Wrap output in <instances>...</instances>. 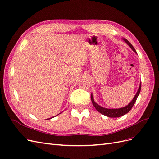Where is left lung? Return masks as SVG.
I'll list each match as a JSON object with an SVG mask.
<instances>
[{"label":"left lung","instance_id":"obj_1","mask_svg":"<svg viewBox=\"0 0 159 159\" xmlns=\"http://www.w3.org/2000/svg\"><path fill=\"white\" fill-rule=\"evenodd\" d=\"M123 40L125 42L127 45L131 48L132 49V50L135 53V54H137V53L135 50V49L134 48V47L132 46V44L130 43L127 39L125 38H123ZM141 82L140 83V85H139V89L137 90V92L134 95V97L133 98V99H132V101L131 102H130L127 105H126L125 107H123L121 108H118V109H107V108H105L103 107L102 106H100L99 105H98L97 103H96L94 99H93V94L91 93V102H92V103L93 105V106L95 107V108L97 109V111L98 112H99L100 113L103 114L105 116H107L109 117H112V118H115V117H121L123 115H125L126 113H127L130 110H131L133 107V106L134 105V103L136 102V100L137 98L139 96V93H140V91H141Z\"/></svg>","mask_w":159,"mask_h":159}]
</instances>
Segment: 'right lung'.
I'll return each mask as SVG.
<instances>
[{
  "mask_svg": "<svg viewBox=\"0 0 159 159\" xmlns=\"http://www.w3.org/2000/svg\"><path fill=\"white\" fill-rule=\"evenodd\" d=\"M57 115H56V116H57ZM53 117H51V118H49V119H52V118H53Z\"/></svg>",
  "mask_w": 159,
  "mask_h": 159,
  "instance_id": "right-lung-1",
  "label": "right lung"
}]
</instances>
